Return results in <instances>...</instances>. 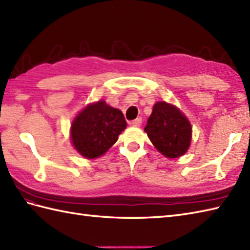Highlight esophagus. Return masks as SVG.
I'll return each mask as SVG.
<instances>
[{
	"label": "esophagus",
	"mask_w": 250,
	"mask_h": 250,
	"mask_svg": "<svg viewBox=\"0 0 250 250\" xmlns=\"http://www.w3.org/2000/svg\"><path fill=\"white\" fill-rule=\"evenodd\" d=\"M131 125H134V126H140L142 125V118H141V117H137L136 119L132 120L131 121Z\"/></svg>",
	"instance_id": "1"
}]
</instances>
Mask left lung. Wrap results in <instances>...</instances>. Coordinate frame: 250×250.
Returning a JSON list of instances; mask_svg holds the SVG:
<instances>
[{
    "label": "left lung",
    "instance_id": "left-lung-1",
    "mask_svg": "<svg viewBox=\"0 0 250 250\" xmlns=\"http://www.w3.org/2000/svg\"><path fill=\"white\" fill-rule=\"evenodd\" d=\"M144 130L157 149L167 158L183 156L190 146V122L177 107L166 102L153 105Z\"/></svg>",
    "mask_w": 250,
    "mask_h": 250
}]
</instances>
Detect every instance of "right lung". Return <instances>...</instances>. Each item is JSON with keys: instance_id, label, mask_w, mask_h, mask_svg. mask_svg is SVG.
Returning a JSON list of instances; mask_svg holds the SVG:
<instances>
[{"instance_id": "add662e5", "label": "right lung", "mask_w": 250, "mask_h": 250, "mask_svg": "<svg viewBox=\"0 0 250 250\" xmlns=\"http://www.w3.org/2000/svg\"><path fill=\"white\" fill-rule=\"evenodd\" d=\"M125 126V116L119 109L104 101L90 104L73 121V145L87 159L98 158L115 144Z\"/></svg>"}]
</instances>
